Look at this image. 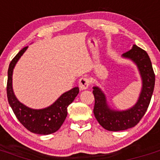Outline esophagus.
<instances>
[{
  "label": "esophagus",
  "instance_id": "34e87169",
  "mask_svg": "<svg viewBox=\"0 0 160 160\" xmlns=\"http://www.w3.org/2000/svg\"><path fill=\"white\" fill-rule=\"evenodd\" d=\"M90 84V79L87 78H86V77L81 78L78 82L79 88H80V90H87V89H88Z\"/></svg>",
  "mask_w": 160,
  "mask_h": 160
}]
</instances>
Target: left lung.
<instances>
[{
  "mask_svg": "<svg viewBox=\"0 0 160 160\" xmlns=\"http://www.w3.org/2000/svg\"><path fill=\"white\" fill-rule=\"evenodd\" d=\"M122 58L129 59L137 66L142 80V87L135 105L122 111L111 108L102 89L98 87H93L95 100L94 116L104 129L110 131H124L135 127L146 113L155 87V73L152 62L145 50L133 45L131 49L123 53Z\"/></svg>",
  "mask_w": 160,
  "mask_h": 160,
  "instance_id": "left-lung-1",
  "label": "left lung"
}]
</instances>
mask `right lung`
<instances>
[{
	"instance_id": "obj_1",
	"label": "right lung",
	"mask_w": 160,
	"mask_h": 160,
	"mask_svg": "<svg viewBox=\"0 0 160 160\" xmlns=\"http://www.w3.org/2000/svg\"><path fill=\"white\" fill-rule=\"evenodd\" d=\"M25 47L15 56L9 64L7 82V97L12 111L19 122L29 131L38 135H49L61 128L67 116V107L73 102L79 93L78 87H74L63 93L53 104L42 109L26 107L17 98L12 89V73L18 60L24 54Z\"/></svg>"
}]
</instances>
